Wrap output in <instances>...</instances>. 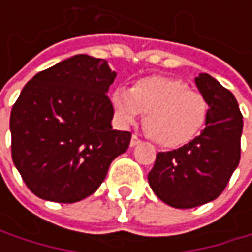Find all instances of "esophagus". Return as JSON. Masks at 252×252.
Listing matches in <instances>:
<instances>
[{"instance_id":"esophagus-1","label":"esophagus","mask_w":252,"mask_h":252,"mask_svg":"<svg viewBox=\"0 0 252 252\" xmlns=\"http://www.w3.org/2000/svg\"><path fill=\"white\" fill-rule=\"evenodd\" d=\"M138 143H140V138H138L135 134H132V137H131V141H129V146H131V147H134V146H137Z\"/></svg>"}]
</instances>
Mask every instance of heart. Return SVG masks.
I'll return each instance as SVG.
<instances>
[{"mask_svg":"<svg viewBox=\"0 0 252 252\" xmlns=\"http://www.w3.org/2000/svg\"><path fill=\"white\" fill-rule=\"evenodd\" d=\"M121 124H132L144 112L143 126L150 138L163 147L191 141L206 124V97L172 77H146L132 89L118 87L111 96Z\"/></svg>","mask_w":252,"mask_h":252,"instance_id":"heart-1","label":"heart"}]
</instances>
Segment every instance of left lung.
Listing matches in <instances>:
<instances>
[{
	"mask_svg": "<svg viewBox=\"0 0 252 252\" xmlns=\"http://www.w3.org/2000/svg\"><path fill=\"white\" fill-rule=\"evenodd\" d=\"M209 103L206 128L182 147L160 152L149 184L153 192L175 209H192L218 198L241 159L242 114L235 96L216 78L195 77Z\"/></svg>",
	"mask_w": 252,
	"mask_h": 252,
	"instance_id": "left-lung-1",
	"label": "left lung"
}]
</instances>
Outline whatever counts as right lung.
Returning a JSON list of instances; mask_svg holds the SVG:
<instances>
[{"label":"right lung","instance_id":"1","mask_svg":"<svg viewBox=\"0 0 252 252\" xmlns=\"http://www.w3.org/2000/svg\"><path fill=\"white\" fill-rule=\"evenodd\" d=\"M115 77L105 60L80 54L23 87L10 117L11 156L39 198L76 203L92 195L128 149L131 132L111 126L106 93Z\"/></svg>","mask_w":252,"mask_h":252}]
</instances>
